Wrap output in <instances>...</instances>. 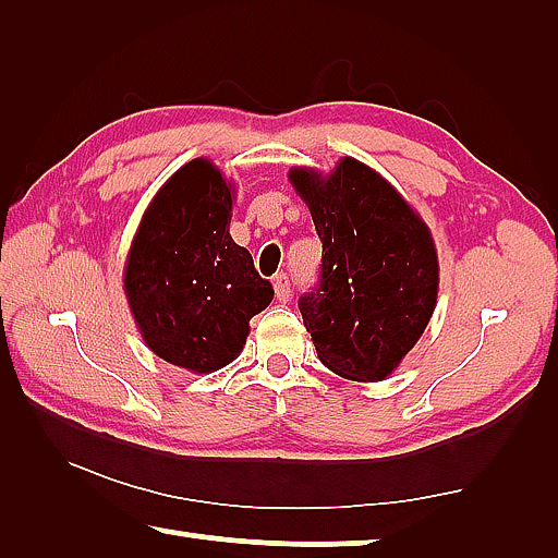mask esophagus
Listing matches in <instances>:
<instances>
[{
  "label": "esophagus",
  "instance_id": "esophagus-1",
  "mask_svg": "<svg viewBox=\"0 0 558 558\" xmlns=\"http://www.w3.org/2000/svg\"><path fill=\"white\" fill-rule=\"evenodd\" d=\"M274 294H277V299L281 301V304H287V301L291 299V279H289V274H277V277H274Z\"/></svg>",
  "mask_w": 558,
  "mask_h": 558
}]
</instances>
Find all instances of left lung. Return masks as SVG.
<instances>
[{
    "instance_id": "8db88e82",
    "label": "left lung",
    "mask_w": 558,
    "mask_h": 558,
    "mask_svg": "<svg viewBox=\"0 0 558 558\" xmlns=\"http://www.w3.org/2000/svg\"><path fill=\"white\" fill-rule=\"evenodd\" d=\"M289 180L324 244L322 279L299 299L318 361L349 380L388 378L435 312L433 234L388 180L355 158L326 178L294 168Z\"/></svg>"
}]
</instances>
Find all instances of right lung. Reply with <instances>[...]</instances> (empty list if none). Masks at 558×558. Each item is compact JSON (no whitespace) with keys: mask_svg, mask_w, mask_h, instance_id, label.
I'll return each mask as SVG.
<instances>
[{"mask_svg":"<svg viewBox=\"0 0 558 558\" xmlns=\"http://www.w3.org/2000/svg\"><path fill=\"white\" fill-rule=\"evenodd\" d=\"M232 195L213 162L190 160L153 197L125 259L123 289L143 341L193 373L232 363L250 318L274 299L230 236Z\"/></svg>","mask_w":558,"mask_h":558,"instance_id":"1","label":"right lung"}]
</instances>
